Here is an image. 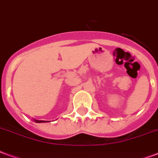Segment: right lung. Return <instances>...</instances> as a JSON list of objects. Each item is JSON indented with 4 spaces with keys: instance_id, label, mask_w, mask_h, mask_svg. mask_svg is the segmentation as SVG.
<instances>
[{
    "instance_id": "add662e5",
    "label": "right lung",
    "mask_w": 158,
    "mask_h": 158,
    "mask_svg": "<svg viewBox=\"0 0 158 158\" xmlns=\"http://www.w3.org/2000/svg\"><path fill=\"white\" fill-rule=\"evenodd\" d=\"M34 121L35 123H46L47 121H43V120H36V119H34Z\"/></svg>"
}]
</instances>
